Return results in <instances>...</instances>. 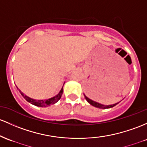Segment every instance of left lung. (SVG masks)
I'll return each mask as SVG.
<instances>
[{
	"label": "left lung",
	"mask_w": 147,
	"mask_h": 147,
	"mask_svg": "<svg viewBox=\"0 0 147 147\" xmlns=\"http://www.w3.org/2000/svg\"><path fill=\"white\" fill-rule=\"evenodd\" d=\"M84 97H85V98H86L87 102H88V103H90V104H91V105L94 106V107H98V108H100V109H108V108H111V107H114V106H115L116 105H117V103H116V104L111 105H104L100 104L99 102H96V101L92 100L90 99L89 98L87 97L86 95H85V94H84Z\"/></svg>",
	"instance_id": "left-lung-1"
}]
</instances>
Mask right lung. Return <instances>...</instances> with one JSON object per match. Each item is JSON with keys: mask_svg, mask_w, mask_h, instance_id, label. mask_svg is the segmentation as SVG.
Segmentation results:
<instances>
[{"mask_svg": "<svg viewBox=\"0 0 147 147\" xmlns=\"http://www.w3.org/2000/svg\"><path fill=\"white\" fill-rule=\"evenodd\" d=\"M20 91L21 94L22 95V96L25 98L26 100L28 101V102L31 103V104L34 105H35V106H38V107H47V106H50L51 105H53V104H54V103H56V102H58V101L61 99V96H62V94H63V88H62L61 89L60 92H59V93H58L56 96L49 98V99L45 100H33V99H32V98L28 97L27 96H26V95H24L21 91Z\"/></svg>", "mask_w": 147, "mask_h": 147, "instance_id": "obj_1", "label": "right lung"}]
</instances>
